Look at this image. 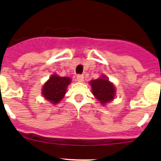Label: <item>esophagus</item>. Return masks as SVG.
I'll return each mask as SVG.
<instances>
[{
	"label": "esophagus",
	"mask_w": 161,
	"mask_h": 161,
	"mask_svg": "<svg viewBox=\"0 0 161 161\" xmlns=\"http://www.w3.org/2000/svg\"><path fill=\"white\" fill-rule=\"evenodd\" d=\"M76 80L79 82H83L84 81V76L83 75H77L76 76Z\"/></svg>",
	"instance_id": "1"
}]
</instances>
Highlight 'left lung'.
<instances>
[{"instance_id":"1","label":"left lung","mask_w":161,"mask_h":161,"mask_svg":"<svg viewBox=\"0 0 161 161\" xmlns=\"http://www.w3.org/2000/svg\"><path fill=\"white\" fill-rule=\"evenodd\" d=\"M90 85L93 94L103 106L114 98L116 94L114 85L105 75H102L98 79L92 80Z\"/></svg>"}]
</instances>
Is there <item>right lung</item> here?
<instances>
[{
	"instance_id": "right-lung-1",
	"label": "right lung",
	"mask_w": 161,
	"mask_h": 161,
	"mask_svg": "<svg viewBox=\"0 0 161 161\" xmlns=\"http://www.w3.org/2000/svg\"><path fill=\"white\" fill-rule=\"evenodd\" d=\"M71 83V79L66 76H59L53 74L43 85L42 94L53 105L59 103L66 93L67 88Z\"/></svg>"
}]
</instances>
